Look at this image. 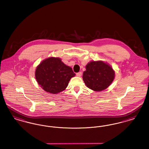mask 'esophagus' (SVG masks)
<instances>
[{
    "label": "esophagus",
    "mask_w": 149,
    "mask_h": 149,
    "mask_svg": "<svg viewBox=\"0 0 149 149\" xmlns=\"http://www.w3.org/2000/svg\"><path fill=\"white\" fill-rule=\"evenodd\" d=\"M81 74H82V73H81V72H79L78 73H77V76L78 77H80L81 76Z\"/></svg>",
    "instance_id": "34e87169"
}]
</instances>
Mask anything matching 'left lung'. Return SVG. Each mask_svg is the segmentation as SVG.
Wrapping results in <instances>:
<instances>
[{"instance_id":"8db88e82","label":"left lung","mask_w":149,"mask_h":149,"mask_svg":"<svg viewBox=\"0 0 149 149\" xmlns=\"http://www.w3.org/2000/svg\"><path fill=\"white\" fill-rule=\"evenodd\" d=\"M85 68L83 79L86 86L94 91L100 92L106 89L113 81V69L102 61H91Z\"/></svg>"}]
</instances>
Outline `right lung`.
I'll return each instance as SVG.
<instances>
[{"label": "right lung", "mask_w": 149, "mask_h": 149, "mask_svg": "<svg viewBox=\"0 0 149 149\" xmlns=\"http://www.w3.org/2000/svg\"><path fill=\"white\" fill-rule=\"evenodd\" d=\"M75 75L71 68L66 65L60 58L54 57L43 60L35 71L38 84L45 91L51 94L63 92Z\"/></svg>", "instance_id": "obj_1"}]
</instances>
